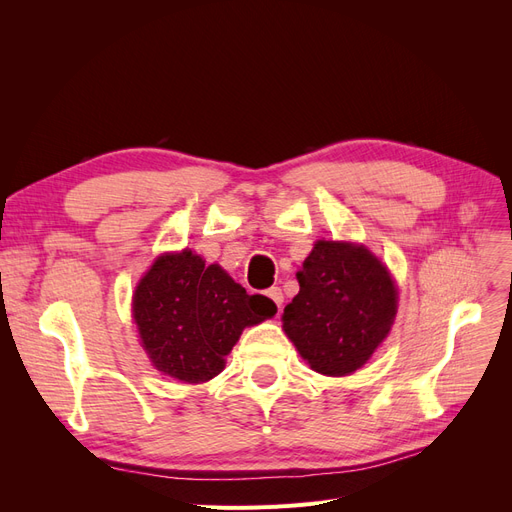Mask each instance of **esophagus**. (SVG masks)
<instances>
[{
    "instance_id": "esophagus-1",
    "label": "esophagus",
    "mask_w": 512,
    "mask_h": 512,
    "mask_svg": "<svg viewBox=\"0 0 512 512\" xmlns=\"http://www.w3.org/2000/svg\"><path fill=\"white\" fill-rule=\"evenodd\" d=\"M267 297L277 305V309L282 307V303H284V294H282V290H280V288H277V286L269 288V290H267Z\"/></svg>"
}]
</instances>
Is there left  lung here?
<instances>
[{
  "instance_id": "1",
  "label": "left lung",
  "mask_w": 512,
  "mask_h": 512,
  "mask_svg": "<svg viewBox=\"0 0 512 512\" xmlns=\"http://www.w3.org/2000/svg\"><path fill=\"white\" fill-rule=\"evenodd\" d=\"M297 280L299 294L282 314L286 335L318 374H352L391 331V273L363 245L318 241Z\"/></svg>"
}]
</instances>
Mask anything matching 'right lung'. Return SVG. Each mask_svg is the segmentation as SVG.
Masks as SVG:
<instances>
[{"instance_id":"obj_1","label":"right lung","mask_w":512,"mask_h":512,"mask_svg":"<svg viewBox=\"0 0 512 512\" xmlns=\"http://www.w3.org/2000/svg\"><path fill=\"white\" fill-rule=\"evenodd\" d=\"M132 312L156 369L196 384L218 376L241 331L271 318L277 307L185 250L153 262L134 292Z\"/></svg>"}]
</instances>
